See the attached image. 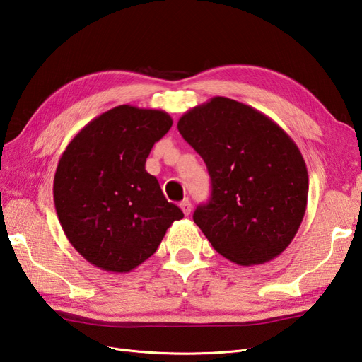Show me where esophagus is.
Here are the masks:
<instances>
[{
	"label": "esophagus",
	"mask_w": 362,
	"mask_h": 362,
	"mask_svg": "<svg viewBox=\"0 0 362 362\" xmlns=\"http://www.w3.org/2000/svg\"><path fill=\"white\" fill-rule=\"evenodd\" d=\"M180 207H181V210L184 211V215H190V211H192V204H190V201H189L187 198L180 202Z\"/></svg>",
	"instance_id": "34e87169"
}]
</instances>
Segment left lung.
<instances>
[{"mask_svg": "<svg viewBox=\"0 0 362 362\" xmlns=\"http://www.w3.org/2000/svg\"><path fill=\"white\" fill-rule=\"evenodd\" d=\"M204 160L211 195L193 221L214 249L240 266H257L292 243L307 207L308 175L295 141L267 115L224 96L178 121Z\"/></svg>", "mask_w": 362, "mask_h": 362, "instance_id": "left-lung-1", "label": "left lung"}]
</instances>
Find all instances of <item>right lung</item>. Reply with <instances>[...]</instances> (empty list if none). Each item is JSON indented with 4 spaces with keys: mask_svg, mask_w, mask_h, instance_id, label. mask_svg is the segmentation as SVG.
<instances>
[{
    "mask_svg": "<svg viewBox=\"0 0 362 362\" xmlns=\"http://www.w3.org/2000/svg\"><path fill=\"white\" fill-rule=\"evenodd\" d=\"M172 124L164 110L122 104L86 124L61 155L54 180L59 224L95 267L134 270L184 216L146 170L153 144Z\"/></svg>",
    "mask_w": 362,
    "mask_h": 362,
    "instance_id": "1",
    "label": "right lung"
}]
</instances>
